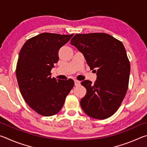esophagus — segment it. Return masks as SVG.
<instances>
[{
	"label": "esophagus",
	"instance_id": "34e87169",
	"mask_svg": "<svg viewBox=\"0 0 147 147\" xmlns=\"http://www.w3.org/2000/svg\"><path fill=\"white\" fill-rule=\"evenodd\" d=\"M80 84V81L77 80H74V85H75L76 86H78Z\"/></svg>",
	"mask_w": 147,
	"mask_h": 147
}]
</instances>
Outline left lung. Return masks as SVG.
Wrapping results in <instances>:
<instances>
[{"mask_svg":"<svg viewBox=\"0 0 147 147\" xmlns=\"http://www.w3.org/2000/svg\"><path fill=\"white\" fill-rule=\"evenodd\" d=\"M71 44L84 54L91 69H96L94 84L81 82L87 91L80 100L82 108L92 118L109 117L120 107L128 88L130 65L123 44L106 33L77 34Z\"/></svg>","mask_w":147,"mask_h":147,"instance_id":"obj_1","label":"left lung"}]
</instances>
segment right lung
I'll return each instance as SVG.
<instances>
[{
    "instance_id": "obj_1",
    "label": "right lung",
    "mask_w": 147,
    "mask_h": 147,
    "mask_svg": "<svg viewBox=\"0 0 147 147\" xmlns=\"http://www.w3.org/2000/svg\"><path fill=\"white\" fill-rule=\"evenodd\" d=\"M74 34L42 33L27 40L19 53L16 77L27 104L43 116H52L63 107L74 86L67 80L51 78V69L58 61V52Z\"/></svg>"
}]
</instances>
